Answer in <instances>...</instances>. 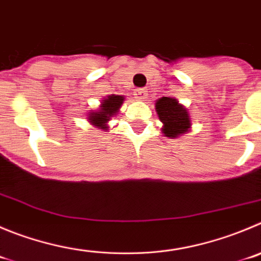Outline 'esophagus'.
Returning <instances> with one entry per match:
<instances>
[{
	"label": "esophagus",
	"mask_w": 261,
	"mask_h": 261,
	"mask_svg": "<svg viewBox=\"0 0 261 261\" xmlns=\"http://www.w3.org/2000/svg\"><path fill=\"white\" fill-rule=\"evenodd\" d=\"M134 95H135V97L138 100H145L148 96V91L145 89H138Z\"/></svg>",
	"instance_id": "34e87169"
}]
</instances>
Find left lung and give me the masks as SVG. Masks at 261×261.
I'll list each match as a JSON object with an SVG mask.
<instances>
[{
    "mask_svg": "<svg viewBox=\"0 0 261 261\" xmlns=\"http://www.w3.org/2000/svg\"><path fill=\"white\" fill-rule=\"evenodd\" d=\"M160 121L164 123L162 133L167 138H179L182 134H187L191 128V118L187 108L179 104L174 97L162 96L155 103Z\"/></svg>",
    "mask_w": 261,
    "mask_h": 261,
    "instance_id": "obj_1",
    "label": "left lung"
}]
</instances>
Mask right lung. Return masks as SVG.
<instances>
[{"label": "right lung", "mask_w": 261, "mask_h": 261, "mask_svg": "<svg viewBox=\"0 0 261 261\" xmlns=\"http://www.w3.org/2000/svg\"><path fill=\"white\" fill-rule=\"evenodd\" d=\"M123 100H125V96H119V95L114 94L104 97V100H101V104L99 106V109L89 113V117H87L89 122L94 125L95 127H99L101 130H108L107 123L111 121L112 117L116 116L117 112L122 106Z\"/></svg>", "instance_id": "right-lung-1"}]
</instances>
